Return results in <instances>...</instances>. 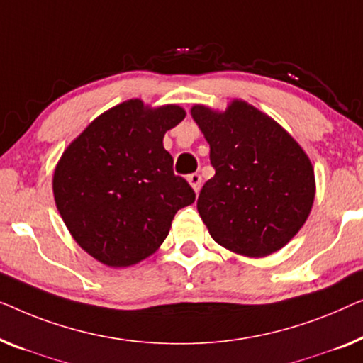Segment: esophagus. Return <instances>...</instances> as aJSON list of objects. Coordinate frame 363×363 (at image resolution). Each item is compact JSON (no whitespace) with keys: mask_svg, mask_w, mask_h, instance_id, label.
Listing matches in <instances>:
<instances>
[{"mask_svg":"<svg viewBox=\"0 0 363 363\" xmlns=\"http://www.w3.org/2000/svg\"><path fill=\"white\" fill-rule=\"evenodd\" d=\"M187 182L191 184V187L194 189V191H196V194L201 191V184H202V177H201V174H189L187 176Z\"/></svg>","mask_w":363,"mask_h":363,"instance_id":"34e87169","label":"esophagus"}]
</instances>
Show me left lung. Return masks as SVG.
I'll return each instance as SVG.
<instances>
[{
    "mask_svg": "<svg viewBox=\"0 0 363 363\" xmlns=\"http://www.w3.org/2000/svg\"><path fill=\"white\" fill-rule=\"evenodd\" d=\"M191 115L211 145L216 169L197 201L211 237L250 258L281 250L313 208L309 156L281 125L245 100H232L223 111L194 105Z\"/></svg>",
    "mask_w": 363,
    "mask_h": 363,
    "instance_id": "1",
    "label": "left lung"
}]
</instances>
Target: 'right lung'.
I'll return each mask as SVG.
<instances>
[{"mask_svg": "<svg viewBox=\"0 0 363 363\" xmlns=\"http://www.w3.org/2000/svg\"><path fill=\"white\" fill-rule=\"evenodd\" d=\"M184 118L179 105L131 99L96 116L65 147L54 169V201L70 235L96 262L126 268L151 257L176 212L196 201L162 145Z\"/></svg>", "mask_w": 363, "mask_h": 363, "instance_id": "right-lung-1", "label": "right lung"}]
</instances>
